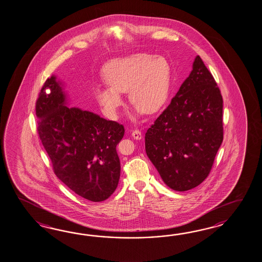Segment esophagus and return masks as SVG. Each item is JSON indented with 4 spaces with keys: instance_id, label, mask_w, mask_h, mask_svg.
Listing matches in <instances>:
<instances>
[{
    "instance_id": "esophagus-1",
    "label": "esophagus",
    "mask_w": 262,
    "mask_h": 262,
    "mask_svg": "<svg viewBox=\"0 0 262 262\" xmlns=\"http://www.w3.org/2000/svg\"><path fill=\"white\" fill-rule=\"evenodd\" d=\"M132 136L136 140H140L141 138H142V133H141L139 129H134V130H133V133H132Z\"/></svg>"
}]
</instances>
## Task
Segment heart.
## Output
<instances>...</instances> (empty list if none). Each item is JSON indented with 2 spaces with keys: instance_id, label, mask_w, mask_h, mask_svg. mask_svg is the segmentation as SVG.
Here are the masks:
<instances>
[{
  "instance_id": "1",
  "label": "heart",
  "mask_w": 262,
  "mask_h": 262,
  "mask_svg": "<svg viewBox=\"0 0 262 262\" xmlns=\"http://www.w3.org/2000/svg\"><path fill=\"white\" fill-rule=\"evenodd\" d=\"M107 85H96L94 95L104 114L117 119L124 105L123 93L135 104L133 117L144 112L154 115L165 106L171 82V67L166 58L138 53L110 61L103 70Z\"/></svg>"
}]
</instances>
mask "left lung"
I'll return each mask as SVG.
<instances>
[{
    "instance_id": "1",
    "label": "left lung",
    "mask_w": 262,
    "mask_h": 262,
    "mask_svg": "<svg viewBox=\"0 0 262 262\" xmlns=\"http://www.w3.org/2000/svg\"><path fill=\"white\" fill-rule=\"evenodd\" d=\"M223 140V97L197 56L176 96L147 129L146 152L168 187L186 191L208 176Z\"/></svg>"
}]
</instances>
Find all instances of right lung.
Listing matches in <instances>:
<instances>
[{"instance_id":"right-lung-1","label":"right lung","mask_w":262,"mask_h":262,"mask_svg":"<svg viewBox=\"0 0 262 262\" xmlns=\"http://www.w3.org/2000/svg\"><path fill=\"white\" fill-rule=\"evenodd\" d=\"M68 103L63 82L53 75L36 103L39 138L64 185L82 198L102 202L118 185L121 167L116 146L125 129Z\"/></svg>"}]
</instances>
